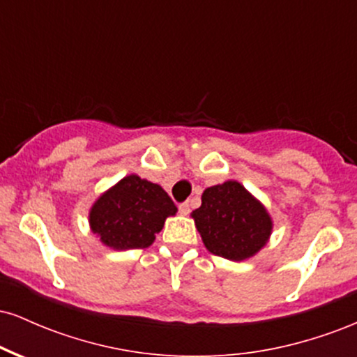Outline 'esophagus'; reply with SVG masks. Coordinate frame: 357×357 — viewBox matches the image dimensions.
<instances>
[{
  "instance_id": "34e87169",
  "label": "esophagus",
  "mask_w": 357,
  "mask_h": 357,
  "mask_svg": "<svg viewBox=\"0 0 357 357\" xmlns=\"http://www.w3.org/2000/svg\"><path fill=\"white\" fill-rule=\"evenodd\" d=\"M190 211H191V206H190V203H181V204H179V213H181L183 216L190 215Z\"/></svg>"
}]
</instances>
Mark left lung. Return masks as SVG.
<instances>
[{
    "label": "left lung",
    "instance_id": "1",
    "mask_svg": "<svg viewBox=\"0 0 357 357\" xmlns=\"http://www.w3.org/2000/svg\"><path fill=\"white\" fill-rule=\"evenodd\" d=\"M191 218L208 252L231 261L255 257L273 231L265 204L235 179L206 188Z\"/></svg>",
    "mask_w": 357,
    "mask_h": 357
}]
</instances>
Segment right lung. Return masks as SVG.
Wrapping results in <instances>:
<instances>
[{"label":"right lung","instance_id":"right-lung-1","mask_svg":"<svg viewBox=\"0 0 357 357\" xmlns=\"http://www.w3.org/2000/svg\"><path fill=\"white\" fill-rule=\"evenodd\" d=\"M178 208L159 184L137 174L124 176L105 190L89 210L90 231L105 247L147 248Z\"/></svg>","mask_w":357,"mask_h":357}]
</instances>
